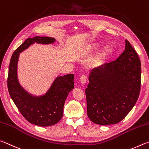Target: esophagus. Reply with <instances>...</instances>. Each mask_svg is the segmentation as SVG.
<instances>
[{
    "instance_id": "34e87169",
    "label": "esophagus",
    "mask_w": 149,
    "mask_h": 149,
    "mask_svg": "<svg viewBox=\"0 0 149 149\" xmlns=\"http://www.w3.org/2000/svg\"><path fill=\"white\" fill-rule=\"evenodd\" d=\"M80 82H81L82 84H86V82L87 81V77L86 75H82L80 78Z\"/></svg>"
}]
</instances>
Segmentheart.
Listing matches in <instances>:
<instances>
[{
  "label": "heart",
  "instance_id": "b5f03b06",
  "mask_svg": "<svg viewBox=\"0 0 149 149\" xmlns=\"http://www.w3.org/2000/svg\"><path fill=\"white\" fill-rule=\"evenodd\" d=\"M100 44H98L97 43H94L92 44V49L93 50L96 51L100 48ZM111 54L112 50L109 46L104 47V48L101 49L100 53H99L97 58H96V63H97V64L103 63L107 61L109 57L111 56Z\"/></svg>",
  "mask_w": 149,
  "mask_h": 149
}]
</instances>
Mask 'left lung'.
<instances>
[{"instance_id":"1","label":"left lung","mask_w":149,"mask_h":149,"mask_svg":"<svg viewBox=\"0 0 149 149\" xmlns=\"http://www.w3.org/2000/svg\"><path fill=\"white\" fill-rule=\"evenodd\" d=\"M141 61L126 40L124 52L116 60L92 70L85 90L88 116L100 125L116 124L134 107L141 89Z\"/></svg>"}]
</instances>
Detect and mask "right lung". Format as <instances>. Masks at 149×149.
Returning a JSON list of instances; mask_svg holds the SVG:
<instances>
[{"label": "right lung", "mask_w": 149, "mask_h": 149, "mask_svg": "<svg viewBox=\"0 0 149 149\" xmlns=\"http://www.w3.org/2000/svg\"><path fill=\"white\" fill-rule=\"evenodd\" d=\"M56 39L36 36L28 38L13 53L10 59L7 84L10 97L23 116L30 123L39 126L57 124L63 117V107L68 94L74 88V74L57 77L45 94L34 96L21 86L17 69L19 53L35 42L48 44Z\"/></svg>", "instance_id": "right-lung-1"}]
</instances>
